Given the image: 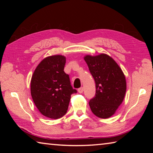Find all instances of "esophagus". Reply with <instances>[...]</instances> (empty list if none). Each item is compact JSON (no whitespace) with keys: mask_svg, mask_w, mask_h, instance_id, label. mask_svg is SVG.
<instances>
[{"mask_svg":"<svg viewBox=\"0 0 153 153\" xmlns=\"http://www.w3.org/2000/svg\"><path fill=\"white\" fill-rule=\"evenodd\" d=\"M78 92L79 93H80V94H82V93L83 92V91H84V88H83L82 87H81V88H78Z\"/></svg>","mask_w":153,"mask_h":153,"instance_id":"1","label":"esophagus"}]
</instances>
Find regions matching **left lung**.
Masks as SVG:
<instances>
[{
    "instance_id": "obj_1",
    "label": "left lung",
    "mask_w": 153,
    "mask_h": 153,
    "mask_svg": "<svg viewBox=\"0 0 153 153\" xmlns=\"http://www.w3.org/2000/svg\"><path fill=\"white\" fill-rule=\"evenodd\" d=\"M84 60L96 84V94L89 101L90 107L97 117H110L125 97V76L117 63L105 54L95 56L86 55Z\"/></svg>"
}]
</instances>
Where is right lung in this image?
<instances>
[{"mask_svg": "<svg viewBox=\"0 0 153 153\" xmlns=\"http://www.w3.org/2000/svg\"><path fill=\"white\" fill-rule=\"evenodd\" d=\"M66 59L62 55L48 56L36 67L31 80V95L40 112L51 119L61 118L67 113L72 88L65 73Z\"/></svg>", "mask_w": 153, "mask_h": 153, "instance_id": "obj_1", "label": "right lung"}]
</instances>
